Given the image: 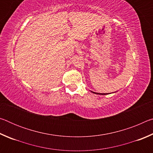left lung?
<instances>
[{"mask_svg": "<svg viewBox=\"0 0 153 153\" xmlns=\"http://www.w3.org/2000/svg\"><path fill=\"white\" fill-rule=\"evenodd\" d=\"M92 92H93V93H94V94H102V95H105V94H105V93H103V94H98V93H97V92H92Z\"/></svg>", "mask_w": 153, "mask_h": 153, "instance_id": "8db88e82", "label": "left lung"}]
</instances>
